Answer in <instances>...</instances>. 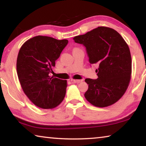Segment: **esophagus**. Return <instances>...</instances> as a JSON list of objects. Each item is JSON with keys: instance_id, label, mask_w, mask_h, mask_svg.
I'll return each instance as SVG.
<instances>
[{"instance_id": "34e87169", "label": "esophagus", "mask_w": 146, "mask_h": 146, "mask_svg": "<svg viewBox=\"0 0 146 146\" xmlns=\"http://www.w3.org/2000/svg\"><path fill=\"white\" fill-rule=\"evenodd\" d=\"M71 82H72L78 84V83L82 82V81H83V80H75V79H72V80H71Z\"/></svg>"}]
</instances>
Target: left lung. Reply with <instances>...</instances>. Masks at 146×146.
Wrapping results in <instances>:
<instances>
[{"instance_id": "8db88e82", "label": "left lung", "mask_w": 146, "mask_h": 146, "mask_svg": "<svg viewBox=\"0 0 146 146\" xmlns=\"http://www.w3.org/2000/svg\"><path fill=\"white\" fill-rule=\"evenodd\" d=\"M73 40L86 47L90 64H99L98 78L85 80L89 84L86 100L99 108L117 102L126 91L131 75V56L124 39L115 29L100 26Z\"/></svg>"}]
</instances>
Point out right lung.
Segmentation results:
<instances>
[{"mask_svg":"<svg viewBox=\"0 0 146 146\" xmlns=\"http://www.w3.org/2000/svg\"><path fill=\"white\" fill-rule=\"evenodd\" d=\"M68 43L66 39L39 35L29 39L20 49L17 75L24 93L37 107L53 109L64 100L67 80L49 74Z\"/></svg>","mask_w":146,"mask_h":146,"instance_id":"obj_1","label":"right lung"}]
</instances>
